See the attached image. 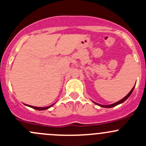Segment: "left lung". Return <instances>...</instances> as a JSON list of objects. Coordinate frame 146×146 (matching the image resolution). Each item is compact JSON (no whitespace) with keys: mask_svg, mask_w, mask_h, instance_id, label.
<instances>
[{"mask_svg":"<svg viewBox=\"0 0 146 146\" xmlns=\"http://www.w3.org/2000/svg\"><path fill=\"white\" fill-rule=\"evenodd\" d=\"M134 88H135V86L133 87V88H132V89H131V90L130 92H129V93H128V95H126V96H125L124 98H123V99H121V100H119V101H118V102H117L114 103V104H108V105H103V104H98V103L95 102H94V101H92H92L93 102L95 103V104H97V105L100 106V107H104V108H111V107H115V106L118 105V104H121V103H123V102H124V101H126V100H127L128 98H129V97L131 95V93H132V92H133V89H134Z\"/></svg>","mask_w":146,"mask_h":146,"instance_id":"8db88e82","label":"left lung"}]
</instances>
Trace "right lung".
<instances>
[{
    "label": "right lung",
    "mask_w": 146,
    "mask_h": 146,
    "mask_svg": "<svg viewBox=\"0 0 146 146\" xmlns=\"http://www.w3.org/2000/svg\"><path fill=\"white\" fill-rule=\"evenodd\" d=\"M56 103V102H55ZM55 103H54V104H52L50 106H48V107H34V106H31V105H28V104H25L26 106H27V107H31V108H33L35 109V110H39V111H42V110H48V109H49L50 107H52L53 105H54Z\"/></svg>",
    "instance_id": "obj_1"
}]
</instances>
